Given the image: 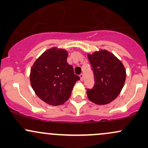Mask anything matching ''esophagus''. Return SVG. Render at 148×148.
<instances>
[{
  "label": "esophagus",
  "mask_w": 148,
  "mask_h": 148,
  "mask_svg": "<svg viewBox=\"0 0 148 148\" xmlns=\"http://www.w3.org/2000/svg\"><path fill=\"white\" fill-rule=\"evenodd\" d=\"M79 76H80V79H81V81H83V80H84V74H81Z\"/></svg>",
  "instance_id": "esophagus-1"
}]
</instances>
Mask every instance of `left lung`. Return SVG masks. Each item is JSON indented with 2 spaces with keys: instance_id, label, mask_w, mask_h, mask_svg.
Returning <instances> with one entry per match:
<instances>
[{
  "instance_id": "left-lung-1",
  "label": "left lung",
  "mask_w": 148,
  "mask_h": 148,
  "mask_svg": "<svg viewBox=\"0 0 148 148\" xmlns=\"http://www.w3.org/2000/svg\"><path fill=\"white\" fill-rule=\"evenodd\" d=\"M95 76V85L87 90L90 101L98 105L111 103L119 95L126 79V69L122 62L106 49L88 53Z\"/></svg>"
}]
</instances>
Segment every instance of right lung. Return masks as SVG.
Here are the masks:
<instances>
[{
  "label": "right lung",
  "mask_w": 148,
  "mask_h": 148,
  "mask_svg": "<svg viewBox=\"0 0 148 148\" xmlns=\"http://www.w3.org/2000/svg\"><path fill=\"white\" fill-rule=\"evenodd\" d=\"M65 49L51 47L35 61L30 73V81L37 97L51 106L67 101L76 82L80 78L74 74L67 62Z\"/></svg>",
  "instance_id": "obj_1"
}]
</instances>
